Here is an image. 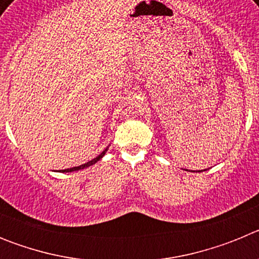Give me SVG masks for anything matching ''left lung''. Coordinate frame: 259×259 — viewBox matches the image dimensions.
Listing matches in <instances>:
<instances>
[{
	"label": "left lung",
	"instance_id": "1",
	"mask_svg": "<svg viewBox=\"0 0 259 259\" xmlns=\"http://www.w3.org/2000/svg\"><path fill=\"white\" fill-rule=\"evenodd\" d=\"M198 172H200V171H198Z\"/></svg>",
	"mask_w": 259,
	"mask_h": 259
}]
</instances>
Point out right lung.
Here are the masks:
<instances>
[{
	"mask_svg": "<svg viewBox=\"0 0 259 259\" xmlns=\"http://www.w3.org/2000/svg\"><path fill=\"white\" fill-rule=\"evenodd\" d=\"M107 150V149H106ZM106 150H104V152L101 153L100 155H97V157L95 158V159H92V161L87 162V163L81 164V166H77V167H71V168H66V170H62V172H72V171H77V170H83V168H85V167H89L92 166V164H95L96 162H98L100 159H101L102 157L105 155V153H106Z\"/></svg>",
	"mask_w": 259,
	"mask_h": 259,
	"instance_id": "obj_1",
	"label": "right lung"
}]
</instances>
